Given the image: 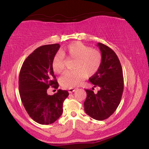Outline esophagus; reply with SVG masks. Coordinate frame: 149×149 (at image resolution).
Segmentation results:
<instances>
[{"label": "esophagus", "instance_id": "1", "mask_svg": "<svg viewBox=\"0 0 149 149\" xmlns=\"http://www.w3.org/2000/svg\"><path fill=\"white\" fill-rule=\"evenodd\" d=\"M75 90H76V89H75V88H70V89H68V92L70 93H72L73 92H74Z\"/></svg>", "mask_w": 149, "mask_h": 149}]
</instances>
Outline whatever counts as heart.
I'll return each instance as SVG.
<instances>
[{
    "label": "heart",
    "instance_id": "b5f03b06",
    "mask_svg": "<svg viewBox=\"0 0 149 149\" xmlns=\"http://www.w3.org/2000/svg\"><path fill=\"white\" fill-rule=\"evenodd\" d=\"M75 59L73 68L75 70L66 71L60 79L62 86L73 88L81 84L87 77L95 74L102 63V54L99 50L77 41L68 45L54 55L52 68L54 73L60 74L64 69V58Z\"/></svg>",
    "mask_w": 149,
    "mask_h": 149
}]
</instances>
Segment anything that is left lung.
<instances>
[{
  "mask_svg": "<svg viewBox=\"0 0 149 149\" xmlns=\"http://www.w3.org/2000/svg\"><path fill=\"white\" fill-rule=\"evenodd\" d=\"M102 54V63L98 72L89 80L94 87H100L97 93L85 89L87 98L84 110L90 117L104 120L114 113L120 104L123 91L122 65L116 54L110 47L97 43Z\"/></svg>",
  "mask_w": 149,
  "mask_h": 149,
  "instance_id": "8db88e82",
  "label": "left lung"
}]
</instances>
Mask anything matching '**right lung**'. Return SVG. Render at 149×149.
I'll use <instances>...</instances> for the list:
<instances>
[{"label":"right lung","instance_id":"obj_1","mask_svg":"<svg viewBox=\"0 0 149 149\" xmlns=\"http://www.w3.org/2000/svg\"><path fill=\"white\" fill-rule=\"evenodd\" d=\"M59 44L46 45L35 49L25 60L19 75V91L27 114L35 122L49 125L58 119L63 112V102L69 95L65 90L47 94L50 86L58 84L52 68V61L60 49Z\"/></svg>","mask_w":149,"mask_h":149}]
</instances>
